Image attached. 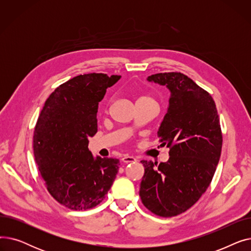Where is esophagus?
<instances>
[{
	"mask_svg": "<svg viewBox=\"0 0 251 251\" xmlns=\"http://www.w3.org/2000/svg\"><path fill=\"white\" fill-rule=\"evenodd\" d=\"M122 162L123 163H126V164H128V163H133V162H136V159L134 156H132V155H124L123 157H122Z\"/></svg>",
	"mask_w": 251,
	"mask_h": 251,
	"instance_id": "34e87169",
	"label": "esophagus"
}]
</instances>
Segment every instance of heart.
<instances>
[{"mask_svg":"<svg viewBox=\"0 0 251 251\" xmlns=\"http://www.w3.org/2000/svg\"><path fill=\"white\" fill-rule=\"evenodd\" d=\"M150 99H152L151 96H148V95H144V96H141L139 97L138 100H150Z\"/></svg>","mask_w":251,"mask_h":251,"instance_id":"b5f03b06","label":"heart"}]
</instances>
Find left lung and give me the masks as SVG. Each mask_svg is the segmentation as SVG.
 Listing matches in <instances>:
<instances>
[{
    "instance_id": "left-lung-1",
    "label": "left lung",
    "mask_w": 251,
    "mask_h": 251,
    "mask_svg": "<svg viewBox=\"0 0 251 251\" xmlns=\"http://www.w3.org/2000/svg\"><path fill=\"white\" fill-rule=\"evenodd\" d=\"M149 81L171 91L168 112L157 131L169 161H141L144 175L139 195L156 216L171 218L186 212L205 192L221 156L223 134L214 99L181 72L157 73Z\"/></svg>"
}]
</instances>
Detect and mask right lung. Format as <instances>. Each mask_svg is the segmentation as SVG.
Returning a JSON list of instances; mask_svg holds the SVG:
<instances>
[{"instance_id": "right-lung-1", "label": "right lung", "mask_w": 251, "mask_h": 251, "mask_svg": "<svg viewBox=\"0 0 251 251\" xmlns=\"http://www.w3.org/2000/svg\"><path fill=\"white\" fill-rule=\"evenodd\" d=\"M120 75L88 73L51 92L34 128L33 153L50 194L73 210L100 204L119 170L116 157L94 159L88 137L98 132L99 102Z\"/></svg>"}]
</instances>
